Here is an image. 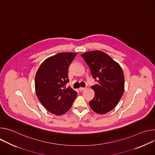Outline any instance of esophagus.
Segmentation results:
<instances>
[{
  "label": "esophagus",
  "instance_id": "obj_1",
  "mask_svg": "<svg viewBox=\"0 0 155 155\" xmlns=\"http://www.w3.org/2000/svg\"><path fill=\"white\" fill-rule=\"evenodd\" d=\"M84 89H85L84 87H80V88L79 89V91L80 92H82V91H83Z\"/></svg>",
  "mask_w": 155,
  "mask_h": 155
}]
</instances>
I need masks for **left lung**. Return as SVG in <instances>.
Segmentation results:
<instances>
[{"label":"left lung","mask_w":155,"mask_h":155,"mask_svg":"<svg viewBox=\"0 0 155 155\" xmlns=\"http://www.w3.org/2000/svg\"><path fill=\"white\" fill-rule=\"evenodd\" d=\"M81 57L89 66L94 79V98L89 101L93 111L105 114L115 108L124 91V76L121 67L104 51H87Z\"/></svg>","instance_id":"8db88e82"}]
</instances>
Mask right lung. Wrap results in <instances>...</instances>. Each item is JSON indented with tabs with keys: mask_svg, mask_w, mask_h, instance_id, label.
Instances as JSON below:
<instances>
[{
	"mask_svg": "<svg viewBox=\"0 0 155 155\" xmlns=\"http://www.w3.org/2000/svg\"><path fill=\"white\" fill-rule=\"evenodd\" d=\"M76 53H59L45 60L35 76L36 95L42 105L50 113L61 115L72 106L77 92L70 87L68 70L76 56Z\"/></svg>",
	"mask_w": 155,
	"mask_h": 155,
	"instance_id": "right-lung-1",
	"label": "right lung"
}]
</instances>
